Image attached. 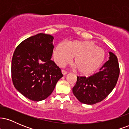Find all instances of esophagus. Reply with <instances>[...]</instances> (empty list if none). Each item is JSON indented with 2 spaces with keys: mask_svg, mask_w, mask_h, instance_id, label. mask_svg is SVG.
I'll use <instances>...</instances> for the list:
<instances>
[{
  "mask_svg": "<svg viewBox=\"0 0 129 129\" xmlns=\"http://www.w3.org/2000/svg\"><path fill=\"white\" fill-rule=\"evenodd\" d=\"M62 73L63 75H66L67 73V72H66V70H62Z\"/></svg>",
  "mask_w": 129,
  "mask_h": 129,
  "instance_id": "esophagus-1",
  "label": "esophagus"
}]
</instances>
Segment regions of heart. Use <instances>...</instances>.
<instances>
[{
	"instance_id": "1",
	"label": "heart",
	"mask_w": 129,
	"mask_h": 129,
	"mask_svg": "<svg viewBox=\"0 0 129 129\" xmlns=\"http://www.w3.org/2000/svg\"><path fill=\"white\" fill-rule=\"evenodd\" d=\"M105 51L94 42L87 41H70L66 45L59 43L56 46L53 56L59 66H63L73 57V63L77 72L88 76L100 68L105 59Z\"/></svg>"
}]
</instances>
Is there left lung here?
I'll return each instance as SVG.
<instances>
[{
    "mask_svg": "<svg viewBox=\"0 0 129 129\" xmlns=\"http://www.w3.org/2000/svg\"><path fill=\"white\" fill-rule=\"evenodd\" d=\"M100 72L88 78L77 76L73 88L74 95L81 103L92 105L104 100L115 88L119 75L118 58L113 53Z\"/></svg>",
    "mask_w": 129,
    "mask_h": 129,
    "instance_id": "left-lung-1",
    "label": "left lung"
}]
</instances>
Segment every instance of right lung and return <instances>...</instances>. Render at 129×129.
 I'll return each instance as SVG.
<instances>
[{
	"label": "right lung",
	"mask_w": 129,
	"mask_h": 129,
	"mask_svg": "<svg viewBox=\"0 0 129 129\" xmlns=\"http://www.w3.org/2000/svg\"><path fill=\"white\" fill-rule=\"evenodd\" d=\"M54 38L39 33L29 37L16 47L11 62L14 86L22 95L34 101L48 98L63 75L51 60Z\"/></svg>",
	"instance_id": "obj_1"
}]
</instances>
